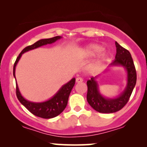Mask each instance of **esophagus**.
Masks as SVG:
<instances>
[{
  "mask_svg": "<svg viewBox=\"0 0 147 147\" xmlns=\"http://www.w3.org/2000/svg\"><path fill=\"white\" fill-rule=\"evenodd\" d=\"M83 82V79L81 78V77H77V78H76V82L77 83H81V82Z\"/></svg>",
  "mask_w": 147,
  "mask_h": 147,
  "instance_id": "esophagus-1",
  "label": "esophagus"
}]
</instances>
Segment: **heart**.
<instances>
[{"label":"heart","instance_id":"heart-1","mask_svg":"<svg viewBox=\"0 0 147 147\" xmlns=\"http://www.w3.org/2000/svg\"><path fill=\"white\" fill-rule=\"evenodd\" d=\"M104 50V46L98 44H90L88 45L84 48H81L78 51V57L79 58H84L87 57H93L95 55L101 53ZM106 53H102L99 55L98 63H102V62L106 59Z\"/></svg>","mask_w":147,"mask_h":147}]
</instances>
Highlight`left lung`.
Segmentation results:
<instances>
[{"instance_id": "obj_1", "label": "left lung", "mask_w": 147, "mask_h": 147, "mask_svg": "<svg viewBox=\"0 0 147 147\" xmlns=\"http://www.w3.org/2000/svg\"><path fill=\"white\" fill-rule=\"evenodd\" d=\"M115 59L110 66H122L127 74V83L125 89L117 97L108 98L103 96L99 90V85L95 77L87 81V101L91 107L102 113H112L121 110L131 97L136 84L137 75L131 53L115 42Z\"/></svg>"}]
</instances>
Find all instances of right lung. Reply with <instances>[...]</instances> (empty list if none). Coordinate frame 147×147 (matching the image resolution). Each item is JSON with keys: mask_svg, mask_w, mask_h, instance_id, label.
I'll return each instance as SVG.
<instances>
[{"mask_svg": "<svg viewBox=\"0 0 147 147\" xmlns=\"http://www.w3.org/2000/svg\"><path fill=\"white\" fill-rule=\"evenodd\" d=\"M61 38V36H57L50 38L41 39L36 41L34 44L29 45V46L23 49L21 53L19 54L18 57L16 58L14 65L13 75H14L15 79H16V76H15L16 66L23 54L30 51V50L39 48L43 45L51 44V43H55L57 40ZM75 78H72L70 82L62 86L59 90L57 91V93L50 99L43 102H33L27 100L22 96L21 92H20L19 88H18L17 82H16V96H17V98L19 100V102L33 115L37 116V117L44 118V119H50V118H53L59 115L65 109L67 104H68L69 95H70L72 88L75 86Z\"/></svg>", "mask_w": 147, "mask_h": 147, "instance_id": "right-lung-1", "label": "right lung"}]
</instances>
